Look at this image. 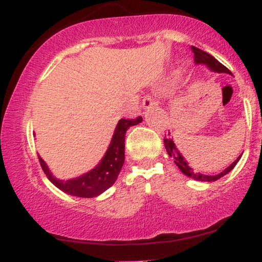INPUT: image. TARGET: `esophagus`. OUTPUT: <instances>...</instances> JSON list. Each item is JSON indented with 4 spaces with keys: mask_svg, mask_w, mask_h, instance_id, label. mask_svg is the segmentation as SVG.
I'll return each instance as SVG.
<instances>
[{
    "mask_svg": "<svg viewBox=\"0 0 262 262\" xmlns=\"http://www.w3.org/2000/svg\"><path fill=\"white\" fill-rule=\"evenodd\" d=\"M141 103H143L144 108H150V107L156 106V104H158V100L148 93V95H145L143 97V102H141Z\"/></svg>",
    "mask_w": 262,
    "mask_h": 262,
    "instance_id": "esophagus-1",
    "label": "esophagus"
}]
</instances>
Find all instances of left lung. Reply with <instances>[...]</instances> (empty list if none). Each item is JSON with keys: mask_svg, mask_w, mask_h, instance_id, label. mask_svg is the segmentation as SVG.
I'll return each instance as SVG.
<instances>
[{"mask_svg": "<svg viewBox=\"0 0 262 262\" xmlns=\"http://www.w3.org/2000/svg\"><path fill=\"white\" fill-rule=\"evenodd\" d=\"M191 50H192V53L194 54V62H196V64L207 65L210 69V70L217 71V73L230 74L229 69L225 68L223 64H221V62H219L215 58H213L210 54L203 52V50L198 49V48H196V47H191ZM164 144H165V148H166L167 154H169L171 158H173V161H175V164L177 165V166H179V169L181 170L182 172L185 173V175H187L188 177H192V179H194V180H198V181H208V182L217 181V180L221 179V177L227 175L229 171L233 170L234 166L236 165V162L239 161L240 158H242V156H239V158H237L236 160L234 161L229 167H227V169H225L223 172L218 173V175H214V176H212V175L208 176V175H203V173L196 172V171H194L191 166H189L188 162L186 161V159L183 158V155H181V152H180V150L176 148V145H175V143H173L172 138L165 135Z\"/></svg>", "mask_w": 262, "mask_h": 262, "instance_id": "1", "label": "left lung"}]
</instances>
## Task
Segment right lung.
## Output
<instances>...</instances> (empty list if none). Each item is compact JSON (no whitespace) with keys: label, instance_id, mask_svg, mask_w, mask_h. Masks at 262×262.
I'll use <instances>...</instances> for the list:
<instances>
[{"label":"right lung","instance_id":"add662e5","mask_svg":"<svg viewBox=\"0 0 262 262\" xmlns=\"http://www.w3.org/2000/svg\"><path fill=\"white\" fill-rule=\"evenodd\" d=\"M141 117L137 118H122L117 124L112 141L110 144L106 155L103 156L100 164L95 169L85 173L77 179L61 181L56 180L49 169L45 165L43 159L39 158V162L48 179L52 181L59 189L69 194L83 198H91L101 194L116 182L117 177L121 172L123 164H124V139L125 132L132 125L141 122Z\"/></svg>","mask_w":262,"mask_h":262}]
</instances>
